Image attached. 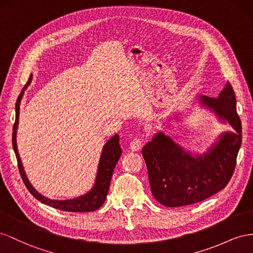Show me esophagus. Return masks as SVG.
Returning a JSON list of instances; mask_svg holds the SVG:
<instances>
[{"mask_svg": "<svg viewBox=\"0 0 253 253\" xmlns=\"http://www.w3.org/2000/svg\"><path fill=\"white\" fill-rule=\"evenodd\" d=\"M143 146V142L139 138H134L130 144H129V148H130L132 151H139Z\"/></svg>", "mask_w": 253, "mask_h": 253, "instance_id": "esophagus-1", "label": "esophagus"}]
</instances>
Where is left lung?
I'll use <instances>...</instances> for the list:
<instances>
[{
    "label": "left lung",
    "instance_id": "left-lung-1",
    "mask_svg": "<svg viewBox=\"0 0 253 253\" xmlns=\"http://www.w3.org/2000/svg\"><path fill=\"white\" fill-rule=\"evenodd\" d=\"M199 100L228 122L235 132L222 133L204 156L192 157L162 132L143 146L151 193L165 207H184L211 197L225 189L234 172L242 144V123L232 85L227 82L218 97L200 96Z\"/></svg>",
    "mask_w": 253,
    "mask_h": 253
}]
</instances>
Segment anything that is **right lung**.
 Returning <instances> with one entry per match:
<instances>
[{"label": "right lung", "instance_id": "add662e5", "mask_svg": "<svg viewBox=\"0 0 253 253\" xmlns=\"http://www.w3.org/2000/svg\"><path fill=\"white\" fill-rule=\"evenodd\" d=\"M32 77L33 76L31 75L30 79H28V82L25 84L22 92H21L20 95L18 96L17 103H16V121H14L13 128H12V130H13V132H12V147L14 150V154H16V157H17L18 168H19L20 175H21V177H22L23 182H24L25 186L27 187V190L30 191V193L36 199H38L39 201H41L42 204H45L52 208L58 209V210H61V211H67V212H92V211H95V210H97V209L102 207L105 203L108 191H109L113 169L122 155V149H121L120 143H119L120 142L119 135L118 134L113 135L112 138L105 144L103 153H102V157H100L99 164H98V170H97L95 183L90 192L84 195V196L77 197L75 199H70V200H52V199H48L44 196H42L40 193H38L34 189L31 182L28 181V179L25 175L22 162H21V159H20V156L18 153L17 141H16V134H17V129H18V124H19L20 103H21V99H22V96H23V93H24L23 91L27 88V85L30 84V83L32 82Z\"/></svg>", "mask_w": 253, "mask_h": 253}]
</instances>
